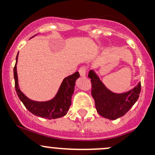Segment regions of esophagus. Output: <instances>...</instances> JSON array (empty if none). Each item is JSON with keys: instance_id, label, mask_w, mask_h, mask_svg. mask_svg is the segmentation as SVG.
I'll return each mask as SVG.
<instances>
[{"instance_id": "34e87169", "label": "esophagus", "mask_w": 155, "mask_h": 155, "mask_svg": "<svg viewBox=\"0 0 155 155\" xmlns=\"http://www.w3.org/2000/svg\"><path fill=\"white\" fill-rule=\"evenodd\" d=\"M86 71L87 69L86 68H85V67H82V68L79 70V74H80V76H82V77H85V76H86Z\"/></svg>"}]
</instances>
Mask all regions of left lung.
Here are the masks:
<instances>
[{
    "mask_svg": "<svg viewBox=\"0 0 155 155\" xmlns=\"http://www.w3.org/2000/svg\"><path fill=\"white\" fill-rule=\"evenodd\" d=\"M88 77L91 82V95L94 100L97 112L105 118L115 120L124 115L140 97L141 82L129 91L116 94L104 85L94 70L89 71Z\"/></svg>",
    "mask_w": 155,
    "mask_h": 155,
    "instance_id": "1",
    "label": "left lung"
}]
</instances>
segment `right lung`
I'll use <instances>...</instances> for the list:
<instances>
[{"label":"right lung","mask_w":155,"mask_h":155,"mask_svg":"<svg viewBox=\"0 0 155 155\" xmlns=\"http://www.w3.org/2000/svg\"><path fill=\"white\" fill-rule=\"evenodd\" d=\"M18 54L16 56V61L13 69L15 87L18 98L23 103L26 109L34 115L48 118V119H55L64 116L68 113L69 108L71 105L72 95L74 92L75 82L76 79L80 76L79 72H76L73 74L64 78L59 87L57 94L51 101H45V102L34 101L28 98L21 91L18 87L16 70Z\"/></svg>","instance_id":"right-lung-1"}]
</instances>
